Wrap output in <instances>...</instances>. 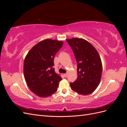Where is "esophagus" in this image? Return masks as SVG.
<instances>
[{
  "label": "esophagus",
  "instance_id": "esophagus-1",
  "mask_svg": "<svg viewBox=\"0 0 127 127\" xmlns=\"http://www.w3.org/2000/svg\"><path fill=\"white\" fill-rule=\"evenodd\" d=\"M67 76H68V74H64V76L65 77H67Z\"/></svg>",
  "mask_w": 127,
  "mask_h": 127
}]
</instances>
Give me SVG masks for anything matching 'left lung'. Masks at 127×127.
<instances>
[{
	"instance_id": "8db88e82",
	"label": "left lung",
	"mask_w": 127,
	"mask_h": 127,
	"mask_svg": "<svg viewBox=\"0 0 127 127\" xmlns=\"http://www.w3.org/2000/svg\"><path fill=\"white\" fill-rule=\"evenodd\" d=\"M74 52L77 65L78 77L70 83L71 90L83 95L90 94L101 81L102 64L98 52L89 42L81 38L66 40Z\"/></svg>"
}]
</instances>
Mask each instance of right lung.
<instances>
[{
	"instance_id": "obj_1",
	"label": "right lung",
	"mask_w": 127,
	"mask_h": 127,
	"mask_svg": "<svg viewBox=\"0 0 127 127\" xmlns=\"http://www.w3.org/2000/svg\"><path fill=\"white\" fill-rule=\"evenodd\" d=\"M62 41L47 39L30 50L23 66L25 81L30 90L41 97H47L57 91L62 79L55 72V56L63 45Z\"/></svg>"
}]
</instances>
